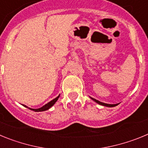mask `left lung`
Instances as JSON below:
<instances>
[{
  "mask_svg": "<svg viewBox=\"0 0 148 148\" xmlns=\"http://www.w3.org/2000/svg\"><path fill=\"white\" fill-rule=\"evenodd\" d=\"M91 99H92L93 101H95V102L98 103V104H101V105H103V106H106V107H110V108H111V107H115V106L118 105L119 104H105V103H103V102H101V101H99L96 100V99H92V98H91Z\"/></svg>",
  "mask_w": 148,
  "mask_h": 148,
  "instance_id": "left-lung-1",
  "label": "left lung"
}]
</instances>
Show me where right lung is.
Instances as JSON below:
<instances>
[{
  "mask_svg": "<svg viewBox=\"0 0 148 148\" xmlns=\"http://www.w3.org/2000/svg\"><path fill=\"white\" fill-rule=\"evenodd\" d=\"M59 96H60V95H58V97H56V99H53V100H52V101H49V103H47V104H45V105H44V106H43L42 108H38V109H31V108H29V109H30V110H31L35 111V112H41V111L47 110L48 109H49V108H50L51 107H52V106H53V104H54L55 103H56V101H57V100H58V99ZM23 106H24V107H26V108H27V106H25V105H23Z\"/></svg>",
  "mask_w": 148,
  "mask_h": 148,
  "instance_id": "right-lung-1",
  "label": "right lung"
}]
</instances>
